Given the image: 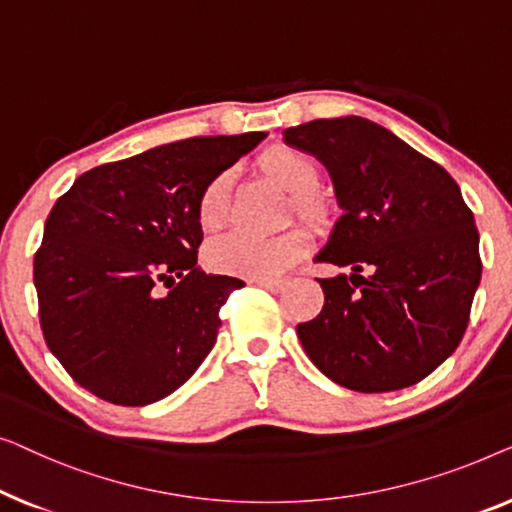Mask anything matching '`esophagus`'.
Returning <instances> with one entry per match:
<instances>
[{"instance_id": "1", "label": "esophagus", "mask_w": 512, "mask_h": 512, "mask_svg": "<svg viewBox=\"0 0 512 512\" xmlns=\"http://www.w3.org/2000/svg\"><path fill=\"white\" fill-rule=\"evenodd\" d=\"M253 283H257L259 287H264V290H269V292H283L287 280L285 278H255Z\"/></svg>"}]
</instances>
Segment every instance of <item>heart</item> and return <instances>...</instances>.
Segmentation results:
<instances>
[{"instance_id": "b5f03b06", "label": "heart", "mask_w": 512, "mask_h": 512, "mask_svg": "<svg viewBox=\"0 0 512 512\" xmlns=\"http://www.w3.org/2000/svg\"><path fill=\"white\" fill-rule=\"evenodd\" d=\"M264 174L294 197V211L308 222L318 220L322 208L311 197L320 183V169L313 157L294 148H273L262 157ZM229 215V174H220L206 183L197 201V218L201 227L213 232L227 222ZM306 253V236L290 229L278 236L227 234L208 246V262L215 269L239 273L248 278H273L297 264Z\"/></svg>"}]
</instances>
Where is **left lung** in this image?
Masks as SVG:
<instances>
[{
  "mask_svg": "<svg viewBox=\"0 0 512 512\" xmlns=\"http://www.w3.org/2000/svg\"><path fill=\"white\" fill-rule=\"evenodd\" d=\"M283 139L325 164L341 208L315 262L352 271L318 278L325 306L297 325L306 355L355 392L420 383L457 350L480 285V236L459 185L359 115L304 122Z\"/></svg>",
  "mask_w": 512,
  "mask_h": 512,
  "instance_id": "8db88e82",
  "label": "left lung"
}]
</instances>
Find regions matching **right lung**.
Listing matches in <instances>:
<instances>
[{
    "mask_svg": "<svg viewBox=\"0 0 512 512\" xmlns=\"http://www.w3.org/2000/svg\"><path fill=\"white\" fill-rule=\"evenodd\" d=\"M262 139L194 136L150 148L85 171L55 201L34 255L41 331L95 397L148 406L176 392L211 352L220 308L243 280L197 266V201Z\"/></svg>",
    "mask_w": 512,
    "mask_h": 512,
    "instance_id": "right-lung-1",
    "label": "right lung"
}]
</instances>
